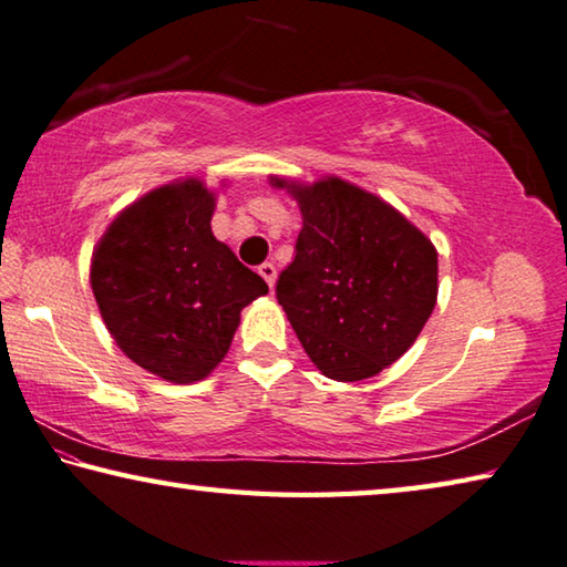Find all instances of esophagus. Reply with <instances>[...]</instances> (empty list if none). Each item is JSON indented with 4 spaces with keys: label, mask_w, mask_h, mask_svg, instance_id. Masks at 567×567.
Masks as SVG:
<instances>
[{
    "label": "esophagus",
    "mask_w": 567,
    "mask_h": 567,
    "mask_svg": "<svg viewBox=\"0 0 567 567\" xmlns=\"http://www.w3.org/2000/svg\"><path fill=\"white\" fill-rule=\"evenodd\" d=\"M258 274H261L264 281L274 289V284H276V266L271 261H264L261 266H258Z\"/></svg>",
    "instance_id": "esophagus-1"
}]
</instances>
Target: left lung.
<instances>
[{
    "mask_svg": "<svg viewBox=\"0 0 567 567\" xmlns=\"http://www.w3.org/2000/svg\"><path fill=\"white\" fill-rule=\"evenodd\" d=\"M301 208L293 261L276 281L296 336L333 381H363L411 349L439 296V251L375 194L326 176H271Z\"/></svg>",
    "mask_w": 567,
    "mask_h": 567,
    "instance_id": "8db88e82",
    "label": "left lung"
}]
</instances>
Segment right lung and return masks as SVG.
I'll return each mask as SVG.
<instances>
[{"label": "right lung", "mask_w": 567, "mask_h": 567, "mask_svg": "<svg viewBox=\"0 0 567 567\" xmlns=\"http://www.w3.org/2000/svg\"><path fill=\"white\" fill-rule=\"evenodd\" d=\"M216 194L184 178L118 214L92 256V291L128 359L172 383L206 379L266 281L212 231Z\"/></svg>", "instance_id": "add662e5"}]
</instances>
